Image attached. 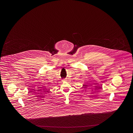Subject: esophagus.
I'll list each match as a JSON object with an SVG mask.
<instances>
[{
	"label": "esophagus",
	"mask_w": 133,
	"mask_h": 133,
	"mask_svg": "<svg viewBox=\"0 0 133 133\" xmlns=\"http://www.w3.org/2000/svg\"><path fill=\"white\" fill-rule=\"evenodd\" d=\"M62 81V82H65V81H66V79H63Z\"/></svg>",
	"instance_id": "esophagus-1"
}]
</instances>
